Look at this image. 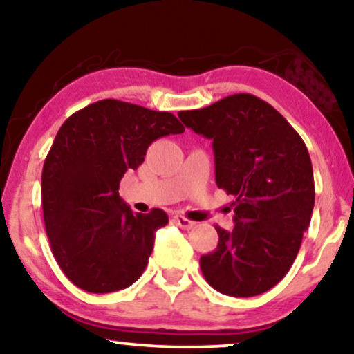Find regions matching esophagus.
<instances>
[{"instance_id":"34e87169","label":"esophagus","mask_w":354,"mask_h":354,"mask_svg":"<svg viewBox=\"0 0 354 354\" xmlns=\"http://www.w3.org/2000/svg\"><path fill=\"white\" fill-rule=\"evenodd\" d=\"M174 222H176V224H177L178 227H180V229H185V230L192 229V227L195 225V222L190 221V219H187V217H183V216H180V214L174 216Z\"/></svg>"}]
</instances>
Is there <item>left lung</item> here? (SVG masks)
<instances>
[{
  "label": "left lung",
  "instance_id": "8db88e82",
  "mask_svg": "<svg viewBox=\"0 0 354 354\" xmlns=\"http://www.w3.org/2000/svg\"><path fill=\"white\" fill-rule=\"evenodd\" d=\"M212 140L217 187L234 195V229L216 225L217 248L200 258L206 282L229 297L268 292L292 268L314 207L308 148L287 119L258 96L230 95L180 111Z\"/></svg>",
  "mask_w": 354,
  "mask_h": 354
}]
</instances>
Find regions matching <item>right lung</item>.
<instances>
[{
    "label": "right lung",
    "instance_id": "1",
    "mask_svg": "<svg viewBox=\"0 0 354 354\" xmlns=\"http://www.w3.org/2000/svg\"><path fill=\"white\" fill-rule=\"evenodd\" d=\"M183 130L171 113L119 100L85 106L61 125L43 164V219L53 256L77 287L111 293L143 274L169 217L158 207L132 212L119 183L154 140Z\"/></svg>",
    "mask_w": 354,
    "mask_h": 354
}]
</instances>
